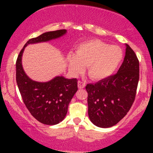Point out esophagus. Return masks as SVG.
I'll return each mask as SVG.
<instances>
[{
	"mask_svg": "<svg viewBox=\"0 0 153 153\" xmlns=\"http://www.w3.org/2000/svg\"><path fill=\"white\" fill-rule=\"evenodd\" d=\"M85 86V82H82V81H78V87L79 89H82L84 88Z\"/></svg>",
	"mask_w": 153,
	"mask_h": 153,
	"instance_id": "34e87169",
	"label": "esophagus"
}]
</instances>
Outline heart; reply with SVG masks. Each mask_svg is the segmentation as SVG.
<instances>
[{
  "label": "heart",
  "instance_id": "heart-1",
  "mask_svg": "<svg viewBox=\"0 0 153 153\" xmlns=\"http://www.w3.org/2000/svg\"><path fill=\"white\" fill-rule=\"evenodd\" d=\"M123 52L118 46L110 45L99 39L82 42L76 47L75 54H68L67 62L74 74L88 67V75L92 80H101L111 76L120 65Z\"/></svg>",
  "mask_w": 153,
  "mask_h": 153
}]
</instances>
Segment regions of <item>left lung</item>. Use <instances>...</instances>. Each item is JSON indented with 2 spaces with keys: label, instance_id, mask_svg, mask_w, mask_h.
I'll return each instance as SVG.
<instances>
[{
  "label": "left lung",
  "instance_id": "left-lung-1",
  "mask_svg": "<svg viewBox=\"0 0 153 153\" xmlns=\"http://www.w3.org/2000/svg\"><path fill=\"white\" fill-rule=\"evenodd\" d=\"M123 63L117 73L95 84H88V117L99 127L114 126L124 118L134 102L139 81V61L126 44Z\"/></svg>",
  "mask_w": 153,
  "mask_h": 153
}]
</instances>
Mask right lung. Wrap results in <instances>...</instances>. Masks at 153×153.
Masks as SVG:
<instances>
[{"mask_svg":"<svg viewBox=\"0 0 153 153\" xmlns=\"http://www.w3.org/2000/svg\"><path fill=\"white\" fill-rule=\"evenodd\" d=\"M66 33L65 29L47 31L29 39L19 53L16 64V82L24 103L36 120L47 125H54L65 119L68 105L78 91L77 79L57 75L47 82L35 81L26 74L22 56L27 45L50 42L62 37Z\"/></svg>","mask_w":153,"mask_h":153,"instance_id":"1","label":"right lung"}]
</instances>
